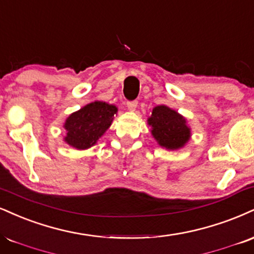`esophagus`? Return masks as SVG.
<instances>
[{"instance_id": "esophagus-1", "label": "esophagus", "mask_w": 254, "mask_h": 254, "mask_svg": "<svg viewBox=\"0 0 254 254\" xmlns=\"http://www.w3.org/2000/svg\"><path fill=\"white\" fill-rule=\"evenodd\" d=\"M137 103L136 100H132V102H127V109L130 110V111H135L136 110V108H137Z\"/></svg>"}]
</instances>
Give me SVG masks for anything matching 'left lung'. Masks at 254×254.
<instances>
[{
  "label": "left lung",
  "mask_w": 254,
  "mask_h": 254,
  "mask_svg": "<svg viewBox=\"0 0 254 254\" xmlns=\"http://www.w3.org/2000/svg\"><path fill=\"white\" fill-rule=\"evenodd\" d=\"M148 124L151 127V135L158 144L168 150L182 148L190 138V127L186 118L166 105L152 109Z\"/></svg>",
  "instance_id": "left-lung-1"
}]
</instances>
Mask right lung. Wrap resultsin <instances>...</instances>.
<instances>
[{
    "label": "right lung",
    "mask_w": 254,
    "mask_h": 254,
    "mask_svg": "<svg viewBox=\"0 0 254 254\" xmlns=\"http://www.w3.org/2000/svg\"><path fill=\"white\" fill-rule=\"evenodd\" d=\"M117 111L115 105L105 102L87 104L67 117L64 140L79 150L91 148L109 129Z\"/></svg>",
    "instance_id": "add662e5"
}]
</instances>
